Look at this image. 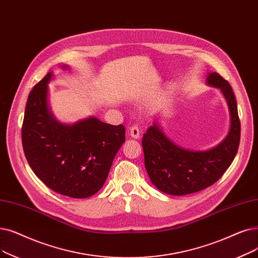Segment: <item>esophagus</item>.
I'll use <instances>...</instances> for the list:
<instances>
[{"instance_id": "1", "label": "esophagus", "mask_w": 258, "mask_h": 258, "mask_svg": "<svg viewBox=\"0 0 258 258\" xmlns=\"http://www.w3.org/2000/svg\"><path fill=\"white\" fill-rule=\"evenodd\" d=\"M130 135L134 139H139L140 138V131H139L138 126H136V125L132 126L130 130Z\"/></svg>"}]
</instances>
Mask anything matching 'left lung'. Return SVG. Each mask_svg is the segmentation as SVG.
Listing matches in <instances>:
<instances>
[{
  "instance_id": "8db88e82",
  "label": "left lung",
  "mask_w": 258,
  "mask_h": 258,
  "mask_svg": "<svg viewBox=\"0 0 258 258\" xmlns=\"http://www.w3.org/2000/svg\"><path fill=\"white\" fill-rule=\"evenodd\" d=\"M206 82L221 92L230 113L229 132L216 147L206 151L184 149L167 137L157 121L143 135L145 169L152 183L165 194L182 196L212 185L225 174L236 156L240 122L233 89L215 72L208 74Z\"/></svg>"
}]
</instances>
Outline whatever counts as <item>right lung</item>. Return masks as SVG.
I'll use <instances>...</instances> for the list:
<instances>
[{"label": "right lung", "instance_id": "1", "mask_svg": "<svg viewBox=\"0 0 258 258\" xmlns=\"http://www.w3.org/2000/svg\"><path fill=\"white\" fill-rule=\"evenodd\" d=\"M52 77L49 72L28 96L22 126L24 154L33 173L52 191L72 198L91 197L103 186L125 141V128L93 116L72 124L57 120L48 103Z\"/></svg>", "mask_w": 258, "mask_h": 258}]
</instances>
